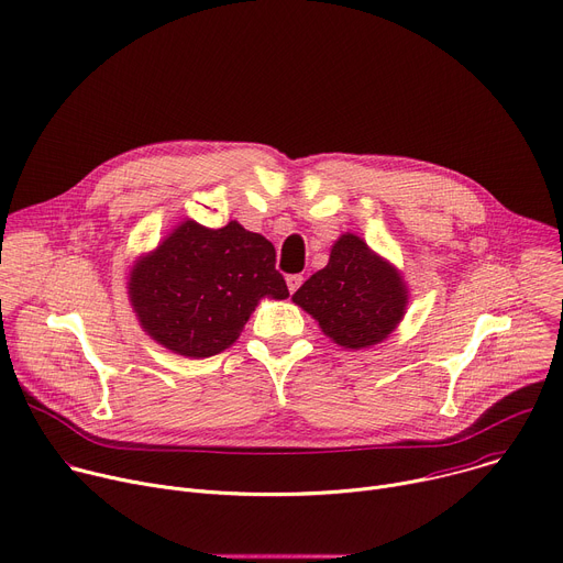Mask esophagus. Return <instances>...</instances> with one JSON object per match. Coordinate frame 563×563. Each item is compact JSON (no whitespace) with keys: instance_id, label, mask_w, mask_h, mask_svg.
<instances>
[{"instance_id":"esophagus-1","label":"esophagus","mask_w":563,"mask_h":563,"mask_svg":"<svg viewBox=\"0 0 563 563\" xmlns=\"http://www.w3.org/2000/svg\"><path fill=\"white\" fill-rule=\"evenodd\" d=\"M300 285H302V276H300V274H291V276H287V287H289V291H291V294H294Z\"/></svg>"}]
</instances>
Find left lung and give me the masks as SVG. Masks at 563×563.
Masks as SVG:
<instances>
[{
  "mask_svg": "<svg viewBox=\"0 0 563 563\" xmlns=\"http://www.w3.org/2000/svg\"><path fill=\"white\" fill-rule=\"evenodd\" d=\"M291 300L319 321L334 343L362 350L384 341L408 302L399 272L362 240L343 233L330 263L300 285Z\"/></svg>",
  "mask_w": 563,
  "mask_h": 563,
  "instance_id": "left-lung-1",
  "label": "left lung"
}]
</instances>
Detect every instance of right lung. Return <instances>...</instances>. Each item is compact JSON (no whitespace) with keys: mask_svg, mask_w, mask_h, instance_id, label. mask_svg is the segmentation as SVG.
<instances>
[{"mask_svg":"<svg viewBox=\"0 0 563 563\" xmlns=\"http://www.w3.org/2000/svg\"><path fill=\"white\" fill-rule=\"evenodd\" d=\"M141 328L164 347L203 360L240 336L261 298L289 296L276 249L238 222L207 229L181 222L130 272Z\"/></svg>","mask_w":563,"mask_h":563,"instance_id":"right-lung-1","label":"right lung"}]
</instances>
